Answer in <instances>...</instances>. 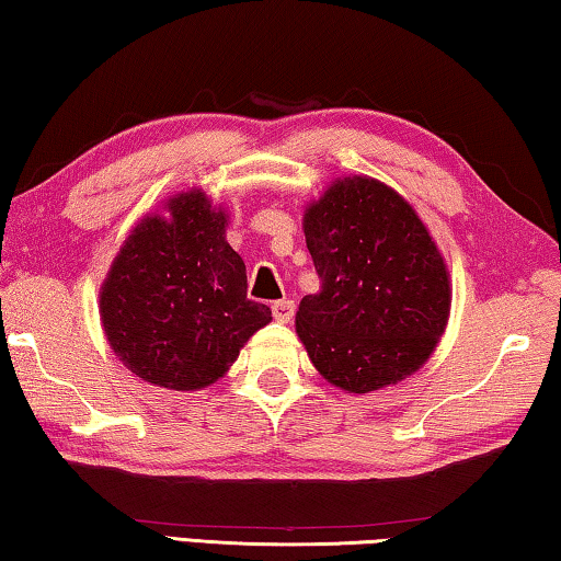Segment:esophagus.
<instances>
[{
    "mask_svg": "<svg viewBox=\"0 0 561 561\" xmlns=\"http://www.w3.org/2000/svg\"><path fill=\"white\" fill-rule=\"evenodd\" d=\"M295 301L291 299H282V301H274L272 305V314H274V319H277V322H282V324H287L291 317H295Z\"/></svg>",
    "mask_w": 561,
    "mask_h": 561,
    "instance_id": "1",
    "label": "esophagus"
}]
</instances>
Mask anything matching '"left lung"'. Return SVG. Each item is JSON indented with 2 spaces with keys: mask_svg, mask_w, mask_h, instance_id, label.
<instances>
[{
  "mask_svg": "<svg viewBox=\"0 0 561 561\" xmlns=\"http://www.w3.org/2000/svg\"><path fill=\"white\" fill-rule=\"evenodd\" d=\"M301 229L322 287L299 301L295 327L319 375L369 394L422 369L447 329L451 284L412 204L367 174L340 176Z\"/></svg>",
  "mask_w": 561,
  "mask_h": 561,
  "instance_id": "8db88e82",
  "label": "left lung"
}]
</instances>
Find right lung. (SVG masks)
<instances>
[{
	"instance_id": "add662e5",
	"label": "right lung",
	"mask_w": 561,
	"mask_h": 561,
	"mask_svg": "<svg viewBox=\"0 0 561 561\" xmlns=\"http://www.w3.org/2000/svg\"><path fill=\"white\" fill-rule=\"evenodd\" d=\"M229 215L202 190L164 199L124 239L100 289L106 342L149 385L197 392L225 377L266 305L247 299V266L227 242Z\"/></svg>"
}]
</instances>
